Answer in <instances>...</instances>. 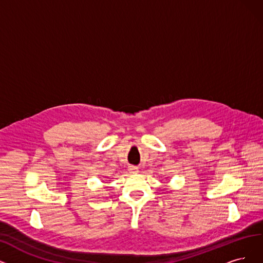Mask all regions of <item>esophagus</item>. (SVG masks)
Instances as JSON below:
<instances>
[{
  "label": "esophagus",
  "mask_w": 263,
  "mask_h": 263,
  "mask_svg": "<svg viewBox=\"0 0 263 263\" xmlns=\"http://www.w3.org/2000/svg\"><path fill=\"white\" fill-rule=\"evenodd\" d=\"M128 171L132 174H137L138 173V167L137 166H129L128 167Z\"/></svg>",
  "instance_id": "obj_1"
}]
</instances>
